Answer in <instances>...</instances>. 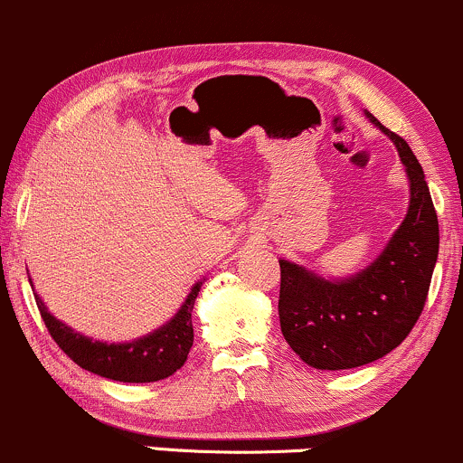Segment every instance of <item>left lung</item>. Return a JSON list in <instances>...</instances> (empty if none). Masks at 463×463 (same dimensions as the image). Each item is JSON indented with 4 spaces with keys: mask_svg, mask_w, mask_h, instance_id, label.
<instances>
[{
    "mask_svg": "<svg viewBox=\"0 0 463 463\" xmlns=\"http://www.w3.org/2000/svg\"><path fill=\"white\" fill-rule=\"evenodd\" d=\"M370 118L393 139L411 181L400 230L372 267L344 282L279 260V328L295 354L317 370L367 365L402 344L422 315L438 262L439 225L422 165L400 135Z\"/></svg>",
    "mask_w": 463,
    "mask_h": 463,
    "instance_id": "1",
    "label": "left lung"
}]
</instances>
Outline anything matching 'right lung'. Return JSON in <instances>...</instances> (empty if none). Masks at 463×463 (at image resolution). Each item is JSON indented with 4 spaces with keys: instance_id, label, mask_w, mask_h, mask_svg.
<instances>
[{
    "instance_id": "right-lung-1",
    "label": "right lung",
    "mask_w": 463,
    "mask_h": 463,
    "mask_svg": "<svg viewBox=\"0 0 463 463\" xmlns=\"http://www.w3.org/2000/svg\"><path fill=\"white\" fill-rule=\"evenodd\" d=\"M199 288L201 284L192 288L179 313L164 328L155 330L153 335L142 336L137 341H131V344L111 345L78 335L70 326L61 324L48 313L39 295H34V299L52 339L82 370L119 383H155L173 376L188 361L192 341H194L192 308H194Z\"/></svg>"
}]
</instances>
